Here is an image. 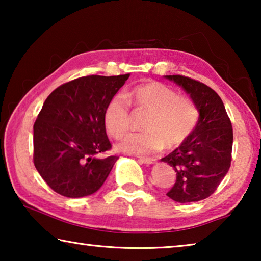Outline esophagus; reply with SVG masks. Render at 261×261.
<instances>
[{
  "label": "esophagus",
  "instance_id": "34e87169",
  "mask_svg": "<svg viewBox=\"0 0 261 261\" xmlns=\"http://www.w3.org/2000/svg\"><path fill=\"white\" fill-rule=\"evenodd\" d=\"M138 160L141 163H145V165H152V163L155 162V160H154V159H151V158H141V156H139Z\"/></svg>",
  "mask_w": 261,
  "mask_h": 261
}]
</instances>
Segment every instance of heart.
<instances>
[{"instance_id":"b5f03b06","label":"heart","mask_w":261,"mask_h":261,"mask_svg":"<svg viewBox=\"0 0 261 261\" xmlns=\"http://www.w3.org/2000/svg\"><path fill=\"white\" fill-rule=\"evenodd\" d=\"M147 113L143 134H131L116 144L123 153L149 154L179 146L192 134L199 120V110L191 100L180 96L165 84L147 82L139 84L125 94L116 95L105 110L103 122L108 134L120 138L131 127L132 115Z\"/></svg>"}]
</instances>
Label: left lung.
I'll list each match as a JSON object with an SVG mask.
<instances>
[{"instance_id": "obj_1", "label": "left lung", "mask_w": 261, "mask_h": 261, "mask_svg": "<svg viewBox=\"0 0 261 261\" xmlns=\"http://www.w3.org/2000/svg\"><path fill=\"white\" fill-rule=\"evenodd\" d=\"M166 78L182 86L199 110L192 134L161 159L176 173V182L167 196L182 204L199 201L215 192L230 168L231 122L222 100L210 86L180 74Z\"/></svg>"}]
</instances>
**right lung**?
I'll list each match as a JSON object with an SVG mask.
<instances>
[{"label":"right lung","instance_id":"right-lung-1","mask_svg":"<svg viewBox=\"0 0 261 261\" xmlns=\"http://www.w3.org/2000/svg\"><path fill=\"white\" fill-rule=\"evenodd\" d=\"M130 73L81 77L59 86L46 99L33 125V162L51 190L81 198L102 187L117 156L112 148L105 110Z\"/></svg>","mask_w":261,"mask_h":261}]
</instances>
